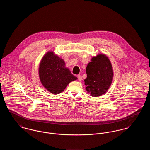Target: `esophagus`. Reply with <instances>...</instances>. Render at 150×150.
Wrapping results in <instances>:
<instances>
[{"label":"esophagus","mask_w":150,"mask_h":150,"mask_svg":"<svg viewBox=\"0 0 150 150\" xmlns=\"http://www.w3.org/2000/svg\"><path fill=\"white\" fill-rule=\"evenodd\" d=\"M77 77H78V78L79 81H81V80H82V77H81L80 75H78L77 76Z\"/></svg>","instance_id":"34e87169"}]
</instances>
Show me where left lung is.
<instances>
[{
  "label": "left lung",
  "mask_w": 150,
  "mask_h": 150,
  "mask_svg": "<svg viewBox=\"0 0 150 150\" xmlns=\"http://www.w3.org/2000/svg\"><path fill=\"white\" fill-rule=\"evenodd\" d=\"M86 73L84 84L87 92L94 97L106 93L112 83L114 72L111 61L105 54L92 57L86 66Z\"/></svg>",
  "instance_id": "1"
}]
</instances>
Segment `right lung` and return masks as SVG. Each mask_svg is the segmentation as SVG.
<instances>
[{"label":"right lung","instance_id":"right-lung-1","mask_svg":"<svg viewBox=\"0 0 150 150\" xmlns=\"http://www.w3.org/2000/svg\"><path fill=\"white\" fill-rule=\"evenodd\" d=\"M38 72L42 84L53 94L62 92L70 82L78 79L66 67L64 60L53 51H48L43 56Z\"/></svg>","mask_w":150,"mask_h":150}]
</instances>
